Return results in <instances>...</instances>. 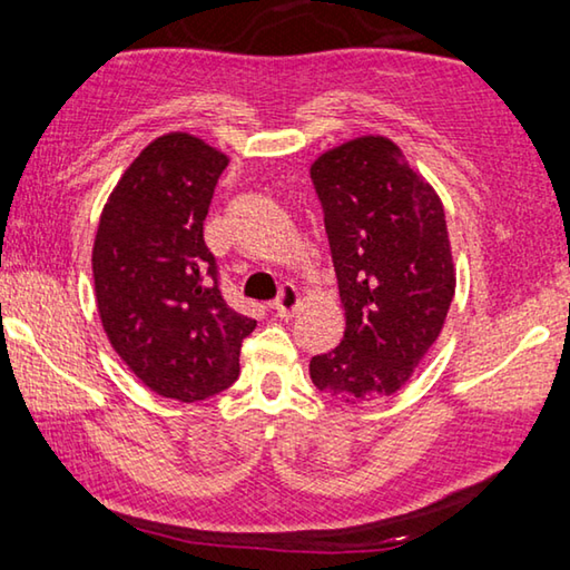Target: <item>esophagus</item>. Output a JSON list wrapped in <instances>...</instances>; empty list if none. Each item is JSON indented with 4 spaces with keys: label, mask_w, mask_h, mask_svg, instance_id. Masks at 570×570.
<instances>
[{
    "label": "esophagus",
    "mask_w": 570,
    "mask_h": 570,
    "mask_svg": "<svg viewBox=\"0 0 570 570\" xmlns=\"http://www.w3.org/2000/svg\"><path fill=\"white\" fill-rule=\"evenodd\" d=\"M301 307V293L295 291V285H285L279 291V297L273 303V311L279 315V318H291V315Z\"/></svg>",
    "instance_id": "esophagus-1"
}]
</instances>
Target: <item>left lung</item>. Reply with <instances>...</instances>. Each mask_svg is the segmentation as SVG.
Here are the masks:
<instances>
[{"label": "left lung", "instance_id": "obj_1", "mask_svg": "<svg viewBox=\"0 0 570 570\" xmlns=\"http://www.w3.org/2000/svg\"><path fill=\"white\" fill-rule=\"evenodd\" d=\"M346 333L311 358V379L346 404L391 396L440 338L454 297L442 199L401 148L361 136L315 158Z\"/></svg>", "mask_w": 570, "mask_h": 570}]
</instances>
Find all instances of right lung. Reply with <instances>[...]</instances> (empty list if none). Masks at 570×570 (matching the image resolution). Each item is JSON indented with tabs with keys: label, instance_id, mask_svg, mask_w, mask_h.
I'll list each match as a JSON object with an SVG mask.
<instances>
[{
	"label": "right lung",
	"instance_id": "right-lung-1",
	"mask_svg": "<svg viewBox=\"0 0 570 570\" xmlns=\"http://www.w3.org/2000/svg\"><path fill=\"white\" fill-rule=\"evenodd\" d=\"M229 158L191 134L148 144L102 207L92 279L110 346L158 396L202 401L235 384L257 321L232 311L204 219Z\"/></svg>",
	"mask_w": 570,
	"mask_h": 570
}]
</instances>
